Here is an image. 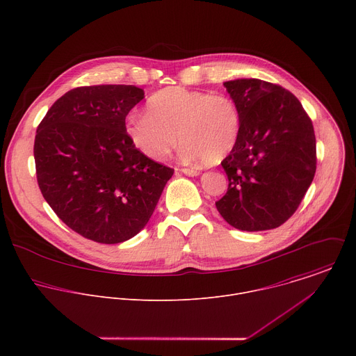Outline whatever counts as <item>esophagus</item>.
<instances>
[{
    "label": "esophagus",
    "instance_id": "obj_1",
    "mask_svg": "<svg viewBox=\"0 0 356 356\" xmlns=\"http://www.w3.org/2000/svg\"><path fill=\"white\" fill-rule=\"evenodd\" d=\"M181 172L186 176H198L200 175V169L198 168H184V169H181Z\"/></svg>",
    "mask_w": 356,
    "mask_h": 356
}]
</instances>
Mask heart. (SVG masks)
<instances>
[{
    "mask_svg": "<svg viewBox=\"0 0 356 356\" xmlns=\"http://www.w3.org/2000/svg\"><path fill=\"white\" fill-rule=\"evenodd\" d=\"M241 129V115L228 95H211L183 87H166L147 98L146 114H131L125 132L146 158L161 162L183 140L186 159L206 158L214 163L234 149Z\"/></svg>",
    "mask_w": 356,
    "mask_h": 356,
    "instance_id": "1",
    "label": "heart"
}]
</instances>
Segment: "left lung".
<instances>
[{
    "mask_svg": "<svg viewBox=\"0 0 356 356\" xmlns=\"http://www.w3.org/2000/svg\"><path fill=\"white\" fill-rule=\"evenodd\" d=\"M241 115L238 140L221 162L227 194L221 217L248 232L280 227L297 210L316 173V135L300 101L286 88L259 80L224 83Z\"/></svg>",
    "mask_w": 356,
    "mask_h": 356,
    "instance_id": "8db88e82",
    "label": "left lung"
}]
</instances>
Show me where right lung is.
Returning <instances> with one entry per match:
<instances>
[{"instance_id":"right-lung-1","label":"right lung","mask_w":356,"mask_h":356,"mask_svg":"<svg viewBox=\"0 0 356 356\" xmlns=\"http://www.w3.org/2000/svg\"><path fill=\"white\" fill-rule=\"evenodd\" d=\"M145 98L125 84L77 87L49 108L35 136L42 195L74 232L120 243L145 228L173 169L146 158L125 132Z\"/></svg>"}]
</instances>
